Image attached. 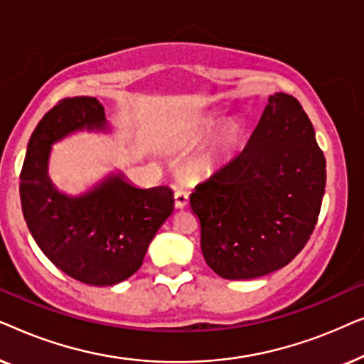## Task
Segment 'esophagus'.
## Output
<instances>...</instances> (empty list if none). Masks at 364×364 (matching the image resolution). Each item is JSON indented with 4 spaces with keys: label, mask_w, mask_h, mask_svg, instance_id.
Instances as JSON below:
<instances>
[{
    "label": "esophagus",
    "mask_w": 364,
    "mask_h": 364,
    "mask_svg": "<svg viewBox=\"0 0 364 364\" xmlns=\"http://www.w3.org/2000/svg\"><path fill=\"white\" fill-rule=\"evenodd\" d=\"M173 200H176L177 208H183L188 203V193L183 191V188H177V191L173 192Z\"/></svg>",
    "instance_id": "esophagus-1"
}]
</instances>
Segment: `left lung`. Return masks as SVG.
Returning a JSON list of instances; mask_svg holds the SVG:
<instances>
[{"label": "left lung", "instance_id": "obj_1", "mask_svg": "<svg viewBox=\"0 0 364 364\" xmlns=\"http://www.w3.org/2000/svg\"><path fill=\"white\" fill-rule=\"evenodd\" d=\"M325 183L311 121L295 97L275 92L247 147L191 193L207 265L227 280L288 265L315 230Z\"/></svg>", "mask_w": 364, "mask_h": 364}]
</instances>
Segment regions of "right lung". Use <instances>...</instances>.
I'll return each instance as SVG.
<instances>
[{"mask_svg": "<svg viewBox=\"0 0 364 364\" xmlns=\"http://www.w3.org/2000/svg\"><path fill=\"white\" fill-rule=\"evenodd\" d=\"M104 127V107L96 97L61 99L31 134L19 176L23 215L38 247L59 270L94 287L134 275L173 212L171 188H137L122 176L107 177L79 197L54 188L48 176L53 144L74 131Z\"/></svg>", "mask_w": 364, "mask_h": 364, "instance_id": "1", "label": "right lung"}]
</instances>
